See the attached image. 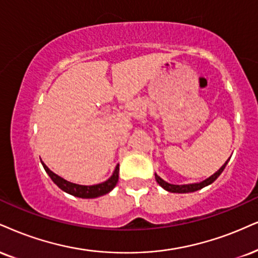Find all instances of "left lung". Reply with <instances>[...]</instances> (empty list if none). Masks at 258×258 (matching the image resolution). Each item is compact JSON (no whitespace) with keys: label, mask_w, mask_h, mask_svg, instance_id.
<instances>
[{"label":"left lung","mask_w":258,"mask_h":258,"mask_svg":"<svg viewBox=\"0 0 258 258\" xmlns=\"http://www.w3.org/2000/svg\"><path fill=\"white\" fill-rule=\"evenodd\" d=\"M228 161V160H227ZM227 161L222 166L219 168V171H217L213 176H211L209 178H207L206 180H203L201 183H196V184H185V185H174V184H170L167 182H165V180L161 179L160 177L158 176V174H155V179H157L158 184L160 186H163L165 190H167V191L170 192H177V194H185V192H194V191H197V190L202 189V187H205L207 185H209V184H212L214 182L217 178L220 176L222 171H224V168L226 167V164Z\"/></svg>","instance_id":"8db88e82"}]
</instances>
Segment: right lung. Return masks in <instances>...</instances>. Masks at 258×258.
Wrapping results in <instances>:
<instances>
[{
	"label": "right lung",
	"instance_id": "obj_1",
	"mask_svg": "<svg viewBox=\"0 0 258 258\" xmlns=\"http://www.w3.org/2000/svg\"><path fill=\"white\" fill-rule=\"evenodd\" d=\"M41 164H43L44 170L46 171V173L49 174L50 178L52 179V182L55 183L56 185L59 187V189H62L63 191L71 194V195H73V196L81 197V199H95V197L103 196V195H105V194L110 192L111 190L116 186L117 182H118L119 165H117L116 168H114L113 174L106 180V182L97 184V185L87 186V185H79V184L68 182V180L63 179V178L53 173L51 170H49L45 164L44 163H41Z\"/></svg>",
	"mask_w": 258,
	"mask_h": 258
}]
</instances>
